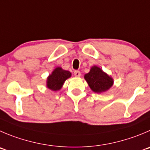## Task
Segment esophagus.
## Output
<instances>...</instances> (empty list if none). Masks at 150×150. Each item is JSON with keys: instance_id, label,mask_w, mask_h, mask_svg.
<instances>
[{"instance_id": "1", "label": "esophagus", "mask_w": 150, "mask_h": 150, "mask_svg": "<svg viewBox=\"0 0 150 150\" xmlns=\"http://www.w3.org/2000/svg\"><path fill=\"white\" fill-rule=\"evenodd\" d=\"M74 76H76V77H79L81 76V72L79 71H74Z\"/></svg>"}]
</instances>
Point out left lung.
Instances as JSON below:
<instances>
[{
  "label": "left lung",
  "instance_id": "left-lung-1",
  "mask_svg": "<svg viewBox=\"0 0 150 150\" xmlns=\"http://www.w3.org/2000/svg\"><path fill=\"white\" fill-rule=\"evenodd\" d=\"M85 79L91 90L96 93L108 91L113 83L112 78L97 66L92 67L90 72L85 75Z\"/></svg>",
  "mask_w": 150,
  "mask_h": 150
}]
</instances>
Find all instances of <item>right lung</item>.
I'll return each instance as SVG.
<instances>
[{
  "instance_id": "1",
  "label": "right lung",
  "mask_w": 150,
  "mask_h": 150,
  "mask_svg": "<svg viewBox=\"0 0 150 150\" xmlns=\"http://www.w3.org/2000/svg\"><path fill=\"white\" fill-rule=\"evenodd\" d=\"M71 76V72L62 70V68L58 67L48 77L47 87L52 91H59L62 88L64 82Z\"/></svg>"
}]
</instances>
